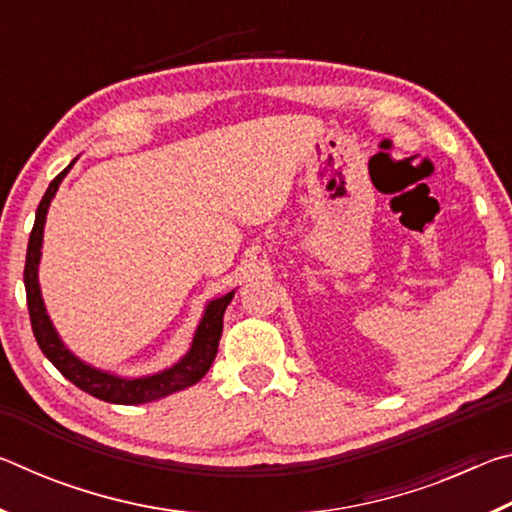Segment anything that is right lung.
I'll return each mask as SVG.
<instances>
[{
    "instance_id": "obj_1",
    "label": "right lung",
    "mask_w": 512,
    "mask_h": 512,
    "mask_svg": "<svg viewBox=\"0 0 512 512\" xmlns=\"http://www.w3.org/2000/svg\"><path fill=\"white\" fill-rule=\"evenodd\" d=\"M72 164L51 180L45 196H42L36 212V223H33V230L29 237L27 264H24V289H27L31 327L42 354H45V357L58 368L60 375L72 381L74 386H79L81 391L110 404H146V402L160 400V397H167L176 391H183L187 386H194L196 381H201V377H205V372L210 370L212 361L216 357V350H219V341H221L225 307L230 305L235 291L207 302L205 314L196 327V334L189 352L178 363H173L171 368L149 377L126 379V377L110 375L106 370L88 366V363L81 361L79 357H74V354L65 348V343L60 341L58 332L54 329V325H51L45 302H42V296H40V284H38L42 232H45V221H47V210H49L51 198L56 196L58 185L63 183V178L67 176V171L72 169Z\"/></svg>"
}]
</instances>
